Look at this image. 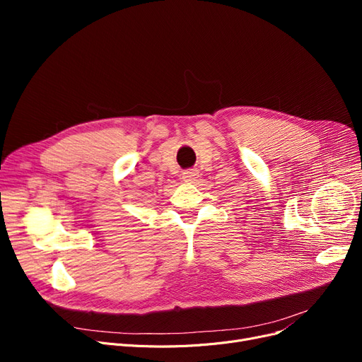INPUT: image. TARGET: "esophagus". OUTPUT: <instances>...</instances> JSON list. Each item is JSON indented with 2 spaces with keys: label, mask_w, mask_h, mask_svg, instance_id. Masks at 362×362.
Returning <instances> with one entry per match:
<instances>
[{
  "label": "esophagus",
  "mask_w": 362,
  "mask_h": 362,
  "mask_svg": "<svg viewBox=\"0 0 362 362\" xmlns=\"http://www.w3.org/2000/svg\"><path fill=\"white\" fill-rule=\"evenodd\" d=\"M198 170L197 168H189V170H185L182 173V179L187 183H195V180L198 179Z\"/></svg>",
  "instance_id": "obj_1"
}]
</instances>
